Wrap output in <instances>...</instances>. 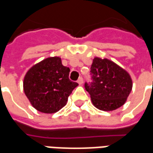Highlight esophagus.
<instances>
[{"label": "esophagus", "instance_id": "1", "mask_svg": "<svg viewBox=\"0 0 153 153\" xmlns=\"http://www.w3.org/2000/svg\"><path fill=\"white\" fill-rule=\"evenodd\" d=\"M77 82H78V83H79V85H81V84H83V78H82V77H80L79 79H78V81H77Z\"/></svg>", "mask_w": 153, "mask_h": 153}]
</instances>
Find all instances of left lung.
Instances as JSON below:
<instances>
[{"label":"left lung","instance_id":"obj_1","mask_svg":"<svg viewBox=\"0 0 153 153\" xmlns=\"http://www.w3.org/2000/svg\"><path fill=\"white\" fill-rule=\"evenodd\" d=\"M90 72L92 82L85 83L84 87L95 107L111 111L125 104L133 87L126 70L106 58L95 57Z\"/></svg>","mask_w":153,"mask_h":153}]
</instances>
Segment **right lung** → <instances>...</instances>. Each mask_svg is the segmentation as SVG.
I'll list each match as a JSON object with an SVG mask.
<instances>
[{
    "label": "right lung",
    "mask_w": 153,
    "mask_h": 153,
    "mask_svg": "<svg viewBox=\"0 0 153 153\" xmlns=\"http://www.w3.org/2000/svg\"><path fill=\"white\" fill-rule=\"evenodd\" d=\"M70 69L58 56L48 57L32 66L24 79V92L38 111L51 114L66 105L79 84L69 79Z\"/></svg>",
    "instance_id": "obj_1"
}]
</instances>
